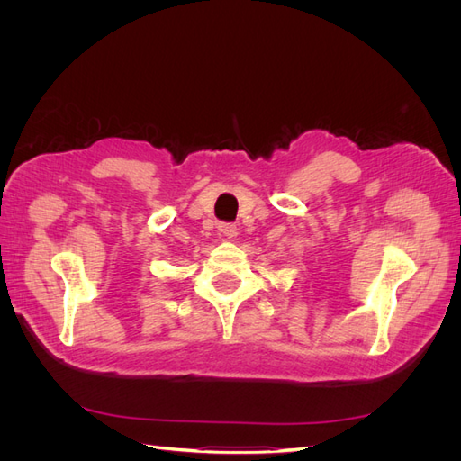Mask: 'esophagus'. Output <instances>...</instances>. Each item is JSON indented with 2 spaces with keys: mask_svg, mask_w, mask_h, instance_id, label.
<instances>
[{
  "mask_svg": "<svg viewBox=\"0 0 461 461\" xmlns=\"http://www.w3.org/2000/svg\"><path fill=\"white\" fill-rule=\"evenodd\" d=\"M219 232L222 236H227V239H232V236H236V232H239V229H236L234 225H230V222H219Z\"/></svg>",
  "mask_w": 461,
  "mask_h": 461,
  "instance_id": "esophagus-1",
  "label": "esophagus"
}]
</instances>
